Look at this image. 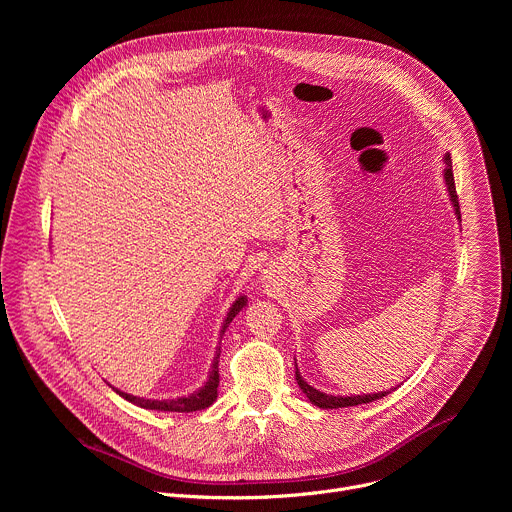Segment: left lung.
Segmentation results:
<instances>
[{"mask_svg":"<svg viewBox=\"0 0 512 512\" xmlns=\"http://www.w3.org/2000/svg\"><path fill=\"white\" fill-rule=\"evenodd\" d=\"M444 164H446V170H444V178H446V184H448V192H450V198H452V204L456 208V214L460 218V204H458V194H456V184H454V172H452V158L450 154L444 156ZM296 381L300 385V389L306 393V397L320 409H338V407H354V405H362V403H371V401H377L385 395H389L387 391H381V393H373V395H350V397H334V395H326V393H320L316 391L314 387H310L298 367H296Z\"/></svg>","mask_w":512,"mask_h":512,"instance_id":"1","label":"left lung"}]
</instances>
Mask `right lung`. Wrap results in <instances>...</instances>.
Instances as JSON below:
<instances>
[{
    "label": "right lung",
    "mask_w": 512,
    "mask_h": 512,
    "mask_svg": "<svg viewBox=\"0 0 512 512\" xmlns=\"http://www.w3.org/2000/svg\"><path fill=\"white\" fill-rule=\"evenodd\" d=\"M245 304H247V298L245 296H241V298H237L235 300V304L231 306V310H229V314H227V320H225V324H223V332L221 334H225V330L229 328V324L233 322V318L245 308ZM221 350V348H218ZM216 389H218V352H216V356H214V362H212V371H210V377H208V381H206V385L200 389V391H196V393H192V395H188V397H178V399H143V397H133V395H127V393H121L119 389H115L123 399H127L129 403H133V405H137V407H143V409H156V411H178V413H190V411H200V409H206L208 405H212L214 403V399H216Z\"/></svg>",
    "instance_id": "obj_1"
}]
</instances>
